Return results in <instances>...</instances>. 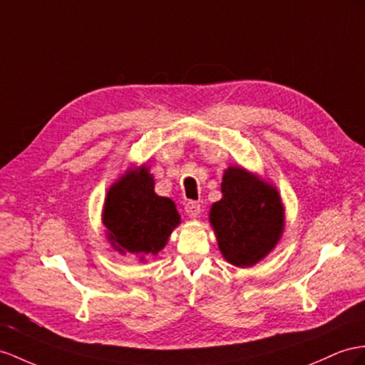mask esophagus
Masks as SVG:
<instances>
[{"mask_svg": "<svg viewBox=\"0 0 365 365\" xmlns=\"http://www.w3.org/2000/svg\"><path fill=\"white\" fill-rule=\"evenodd\" d=\"M185 212H186V216H190L191 219H195L200 214V203L190 200L185 205Z\"/></svg>", "mask_w": 365, "mask_h": 365, "instance_id": "esophagus-1", "label": "esophagus"}]
</instances>
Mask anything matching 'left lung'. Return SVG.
Returning a JSON list of instances; mask_svg holds the SVG:
<instances>
[{"instance_id":"left-lung-1","label":"left lung","mask_w":365,"mask_h":365,"mask_svg":"<svg viewBox=\"0 0 365 365\" xmlns=\"http://www.w3.org/2000/svg\"><path fill=\"white\" fill-rule=\"evenodd\" d=\"M222 199L210 210L217 247L228 264L248 268L265 259L285 228V208L276 186L242 166H228Z\"/></svg>"}]
</instances>
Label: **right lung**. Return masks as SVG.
Here are the masks:
<instances>
[{
    "mask_svg": "<svg viewBox=\"0 0 365 365\" xmlns=\"http://www.w3.org/2000/svg\"><path fill=\"white\" fill-rule=\"evenodd\" d=\"M101 222L112 248L146 262V257L166 247L171 232L180 225V214L170 197L155 194L154 175L142 165L109 186Z\"/></svg>",
    "mask_w": 365,
    "mask_h": 365,
    "instance_id": "1",
    "label": "right lung"
}]
</instances>
